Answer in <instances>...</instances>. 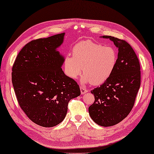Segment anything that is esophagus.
Returning a JSON list of instances; mask_svg holds the SVG:
<instances>
[{
    "label": "esophagus",
    "instance_id": "esophagus-1",
    "mask_svg": "<svg viewBox=\"0 0 154 154\" xmlns=\"http://www.w3.org/2000/svg\"><path fill=\"white\" fill-rule=\"evenodd\" d=\"M80 92L82 94H84L88 92V90L86 88H84L83 86H80Z\"/></svg>",
    "mask_w": 154,
    "mask_h": 154
}]
</instances>
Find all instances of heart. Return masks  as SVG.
Wrapping results in <instances>:
<instances>
[{
  "instance_id": "obj_1",
  "label": "heart",
  "mask_w": 154,
  "mask_h": 154,
  "mask_svg": "<svg viewBox=\"0 0 154 154\" xmlns=\"http://www.w3.org/2000/svg\"><path fill=\"white\" fill-rule=\"evenodd\" d=\"M72 54L73 57L68 56L64 59L66 74L76 79L83 70L84 83L90 82L93 85L104 83L116 66L118 53L112 46L84 40L74 47Z\"/></svg>"
}]
</instances>
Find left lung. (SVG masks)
Wrapping results in <instances>:
<instances>
[{"mask_svg": "<svg viewBox=\"0 0 154 154\" xmlns=\"http://www.w3.org/2000/svg\"><path fill=\"white\" fill-rule=\"evenodd\" d=\"M118 48V61L114 72L101 86L91 90L95 100L88 108L91 118L101 126L118 124L130 114L140 87V64L137 56L125 40L111 36Z\"/></svg>", "mask_w": 154, "mask_h": 154, "instance_id": "obj_1", "label": "left lung"}]
</instances>
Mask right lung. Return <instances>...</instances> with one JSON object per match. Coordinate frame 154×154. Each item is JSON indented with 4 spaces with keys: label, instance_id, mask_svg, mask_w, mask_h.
Returning a JSON list of instances; mask_svg holds the SVG:
<instances>
[{
    "label": "right lung",
    "instance_id": "1",
    "mask_svg": "<svg viewBox=\"0 0 154 154\" xmlns=\"http://www.w3.org/2000/svg\"><path fill=\"white\" fill-rule=\"evenodd\" d=\"M64 33L33 40L18 53L12 66V82L17 101L30 120L42 127L63 121L71 99L80 87L61 68L64 61L56 48Z\"/></svg>",
    "mask_w": 154,
    "mask_h": 154
}]
</instances>
